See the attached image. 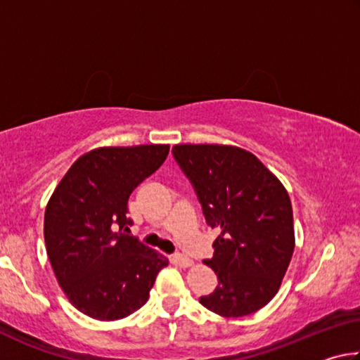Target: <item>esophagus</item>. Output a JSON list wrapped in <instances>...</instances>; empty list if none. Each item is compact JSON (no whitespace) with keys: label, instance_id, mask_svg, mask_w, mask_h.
Here are the masks:
<instances>
[{"label":"esophagus","instance_id":"obj_1","mask_svg":"<svg viewBox=\"0 0 360 360\" xmlns=\"http://www.w3.org/2000/svg\"><path fill=\"white\" fill-rule=\"evenodd\" d=\"M173 260H174V264L181 268H188L193 265V262L188 257H186V255H174Z\"/></svg>","mask_w":360,"mask_h":360}]
</instances>
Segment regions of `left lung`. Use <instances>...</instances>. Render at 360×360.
I'll return each mask as SVG.
<instances>
[{
    "instance_id": "obj_1",
    "label": "left lung",
    "mask_w": 360,
    "mask_h": 360,
    "mask_svg": "<svg viewBox=\"0 0 360 360\" xmlns=\"http://www.w3.org/2000/svg\"><path fill=\"white\" fill-rule=\"evenodd\" d=\"M174 158L195 187L211 229L205 260L217 288L200 303L224 318L259 311L276 295L295 248L289 193L257 157L236 146L176 144Z\"/></svg>"
}]
</instances>
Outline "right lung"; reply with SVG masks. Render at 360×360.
Returning <instances> with one entry per match:
<instances>
[{"label":"right lung","mask_w":360,"mask_h":360,"mask_svg":"<svg viewBox=\"0 0 360 360\" xmlns=\"http://www.w3.org/2000/svg\"><path fill=\"white\" fill-rule=\"evenodd\" d=\"M168 144L108 146L77 158L49 198L46 251L72 307L98 321H117L148 302L165 255L129 230L135 187L165 162Z\"/></svg>","instance_id":"obj_1"}]
</instances>
